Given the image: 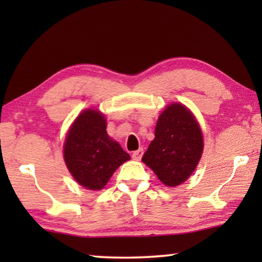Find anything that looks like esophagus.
<instances>
[{"label":"esophagus","mask_w":262,"mask_h":262,"mask_svg":"<svg viewBox=\"0 0 262 262\" xmlns=\"http://www.w3.org/2000/svg\"><path fill=\"white\" fill-rule=\"evenodd\" d=\"M142 156H143V149L136 150V151H134V152H133V155H132L133 159H135V161H140V159L142 158Z\"/></svg>","instance_id":"1"}]
</instances>
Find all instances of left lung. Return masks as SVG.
I'll list each match as a JSON object with an SVG mask.
<instances>
[{"instance_id": "left-lung-1", "label": "left lung", "mask_w": 262, "mask_h": 262, "mask_svg": "<svg viewBox=\"0 0 262 262\" xmlns=\"http://www.w3.org/2000/svg\"><path fill=\"white\" fill-rule=\"evenodd\" d=\"M202 151V132L193 113L183 104L173 103L159 115L155 139L142 162L164 185L174 187L193 173Z\"/></svg>"}]
</instances>
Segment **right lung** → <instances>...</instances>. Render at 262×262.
I'll return each instance as SVG.
<instances>
[{"label": "right lung", "instance_id": "obj_1", "mask_svg": "<svg viewBox=\"0 0 262 262\" xmlns=\"http://www.w3.org/2000/svg\"><path fill=\"white\" fill-rule=\"evenodd\" d=\"M66 165L74 179L88 189L104 188L115 170L130 157L106 132L99 111L85 110L70 127L63 147Z\"/></svg>", "mask_w": 262, "mask_h": 262}]
</instances>
